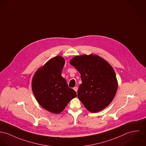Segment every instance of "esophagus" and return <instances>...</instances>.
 <instances>
[{"instance_id":"1","label":"esophagus","mask_w":146,"mask_h":146,"mask_svg":"<svg viewBox=\"0 0 146 146\" xmlns=\"http://www.w3.org/2000/svg\"><path fill=\"white\" fill-rule=\"evenodd\" d=\"M73 89H74V90L76 92H77V91H78V87L77 86H76V87H74L73 88Z\"/></svg>"}]
</instances>
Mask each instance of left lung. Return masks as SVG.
I'll return each instance as SVG.
<instances>
[{
  "label": "left lung",
  "mask_w": 146,
  "mask_h": 146,
  "mask_svg": "<svg viewBox=\"0 0 146 146\" xmlns=\"http://www.w3.org/2000/svg\"><path fill=\"white\" fill-rule=\"evenodd\" d=\"M70 64L81 74L82 84L78 97L85 108L97 113L113 101L117 89V82L113 67L97 55H82L73 58Z\"/></svg>",
  "instance_id": "8db88e82"
}]
</instances>
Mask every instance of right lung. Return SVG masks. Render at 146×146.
<instances>
[{"mask_svg": "<svg viewBox=\"0 0 146 146\" xmlns=\"http://www.w3.org/2000/svg\"><path fill=\"white\" fill-rule=\"evenodd\" d=\"M65 63L62 56L50 59L35 74L32 88L38 104L52 113H61L68 103L77 96L74 90L68 87L61 76Z\"/></svg>", "mask_w": 146, "mask_h": 146, "instance_id": "add662e5", "label": "right lung"}]
</instances>
